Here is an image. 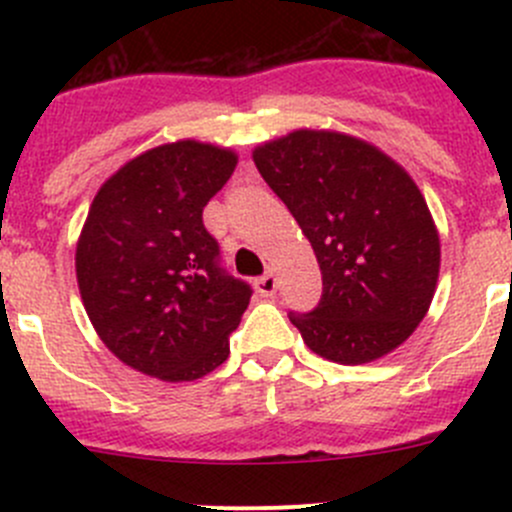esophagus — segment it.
I'll list each match as a JSON object with an SVG mask.
<instances>
[{
  "label": "esophagus",
  "instance_id": "34e87169",
  "mask_svg": "<svg viewBox=\"0 0 512 512\" xmlns=\"http://www.w3.org/2000/svg\"><path fill=\"white\" fill-rule=\"evenodd\" d=\"M255 289L262 294V297H272V294H275V289H277V277L272 275V272H267V275L257 277Z\"/></svg>",
  "mask_w": 512,
  "mask_h": 512
}]
</instances>
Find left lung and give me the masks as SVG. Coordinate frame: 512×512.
Wrapping results in <instances>:
<instances>
[{"mask_svg": "<svg viewBox=\"0 0 512 512\" xmlns=\"http://www.w3.org/2000/svg\"><path fill=\"white\" fill-rule=\"evenodd\" d=\"M307 235L322 299L289 312L304 344L337 364H369L404 344L431 307L441 240L409 173L371 143L299 128L252 151Z\"/></svg>", "mask_w": 512, "mask_h": 512, "instance_id": "8db88e82", "label": "left lung"}]
</instances>
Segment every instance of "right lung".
Instances as JSON below:
<instances>
[{"label": "right lung", "instance_id": "right-lung-1", "mask_svg": "<svg viewBox=\"0 0 512 512\" xmlns=\"http://www.w3.org/2000/svg\"><path fill=\"white\" fill-rule=\"evenodd\" d=\"M237 153L175 141L131 158L98 188L76 242V280L108 352L160 381H195L230 354L252 289L225 275L203 208Z\"/></svg>", "mask_w": 512, "mask_h": 512}]
</instances>
